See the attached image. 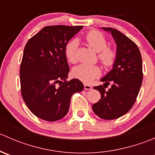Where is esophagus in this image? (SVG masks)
Returning a JSON list of instances; mask_svg holds the SVG:
<instances>
[{
	"label": "esophagus",
	"mask_w": 155,
	"mask_h": 155,
	"mask_svg": "<svg viewBox=\"0 0 155 155\" xmlns=\"http://www.w3.org/2000/svg\"><path fill=\"white\" fill-rule=\"evenodd\" d=\"M84 88H85V90H91V89H92V87L91 86V85L85 84V85H84Z\"/></svg>",
	"instance_id": "1"
}]
</instances>
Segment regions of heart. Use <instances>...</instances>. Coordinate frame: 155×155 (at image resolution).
Segmentation results:
<instances>
[{
  "mask_svg": "<svg viewBox=\"0 0 155 155\" xmlns=\"http://www.w3.org/2000/svg\"><path fill=\"white\" fill-rule=\"evenodd\" d=\"M85 40L89 45L96 51H100L98 54L100 61L106 68H110L114 64L116 59V51L115 49L107 46V40L105 36L98 31H91L85 36ZM79 40L73 39L67 44L65 54L70 63H75L77 60ZM101 74V68L97 65L82 64L75 67L73 70V76L85 83H90Z\"/></svg>",
  "mask_w": 155,
  "mask_h": 155,
  "instance_id": "heart-1",
  "label": "heart"
}]
</instances>
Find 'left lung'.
<instances>
[{"mask_svg": "<svg viewBox=\"0 0 155 155\" xmlns=\"http://www.w3.org/2000/svg\"><path fill=\"white\" fill-rule=\"evenodd\" d=\"M110 32L117 46L116 59L112 69L101 79L104 86L94 87L99 91L101 99L92 109L103 119L112 120L125 115L132 108L143 82V62L138 46L118 30L102 28ZM110 81L111 87L105 89Z\"/></svg>", "mask_w": 155, "mask_h": 155, "instance_id": "1", "label": "left lung"}]
</instances>
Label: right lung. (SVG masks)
Here are the masks:
<instances>
[{
  "instance_id": "add662e5",
  "label": "right lung",
  "mask_w": 155,
  "mask_h": 155,
  "mask_svg": "<svg viewBox=\"0 0 155 155\" xmlns=\"http://www.w3.org/2000/svg\"><path fill=\"white\" fill-rule=\"evenodd\" d=\"M82 28L46 26L25 47L20 66L21 96L31 112L41 119H61L68 112L72 95L84 89L79 79L66 80L70 68L65 54L69 40Z\"/></svg>"
}]
</instances>
